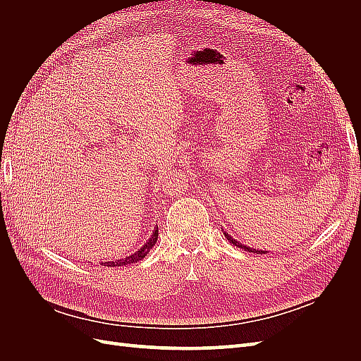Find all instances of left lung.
<instances>
[{
    "label": "left lung",
    "mask_w": 361,
    "mask_h": 361,
    "mask_svg": "<svg viewBox=\"0 0 361 361\" xmlns=\"http://www.w3.org/2000/svg\"><path fill=\"white\" fill-rule=\"evenodd\" d=\"M224 236L227 238V241L231 243V244H233V245H236V247H239V248H243V250H245V251H250V253H257V255H265V251H262V250H256V248H250V247H247V245H244V244H241L239 241H236V239H233L231 235L228 233H226L224 232Z\"/></svg>",
    "instance_id": "8db88e82"
}]
</instances>
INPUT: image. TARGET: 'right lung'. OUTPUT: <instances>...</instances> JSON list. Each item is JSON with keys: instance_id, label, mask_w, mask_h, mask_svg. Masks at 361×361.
Here are the masks:
<instances>
[{"instance_id": "add662e5", "label": "right lung", "mask_w": 361, "mask_h": 361, "mask_svg": "<svg viewBox=\"0 0 361 361\" xmlns=\"http://www.w3.org/2000/svg\"><path fill=\"white\" fill-rule=\"evenodd\" d=\"M157 241H158V226L155 227V231L152 232V236L147 239V243L140 250H137L135 253H133L125 259H118V260H114V262H105V267H123V265L135 264V262L145 259L149 255V251L152 250V247L157 244Z\"/></svg>"}]
</instances>
